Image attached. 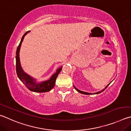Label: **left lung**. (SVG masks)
Returning <instances> with one entry per match:
<instances>
[{
  "label": "left lung",
  "instance_id": "1",
  "mask_svg": "<svg viewBox=\"0 0 131 131\" xmlns=\"http://www.w3.org/2000/svg\"><path fill=\"white\" fill-rule=\"evenodd\" d=\"M109 84H109L108 85H107V86L105 87V88H104L103 90H102L101 91H100V92H96V93H88V92H83V91H81V90H78L77 88H76L74 86V88H75V89L77 90V92H78L79 93H82V94H99V93H101L102 92H103L104 90H105V89H106V88L108 87L109 85Z\"/></svg>",
  "mask_w": 131,
  "mask_h": 131
}]
</instances>
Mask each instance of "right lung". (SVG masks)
<instances>
[{"label": "right lung", "mask_w": 131, "mask_h": 131, "mask_svg": "<svg viewBox=\"0 0 131 131\" xmlns=\"http://www.w3.org/2000/svg\"><path fill=\"white\" fill-rule=\"evenodd\" d=\"M30 31H28L25 33V34L23 35V37L21 39V41L19 45L18 46L17 50L16 52V74L18 78L22 81L27 89L32 92H38V93H43L49 92L53 88V87L55 85L56 81L59 73L61 72L62 70V67L58 69L56 71V73L52 75L51 78L49 80L45 81L40 83H37L35 81L34 78L31 77L29 75H28L27 73H26L23 70L22 67L20 65V59H19V51L22 44V41H23L25 36Z\"/></svg>", "instance_id": "add662e5"}]
</instances>
